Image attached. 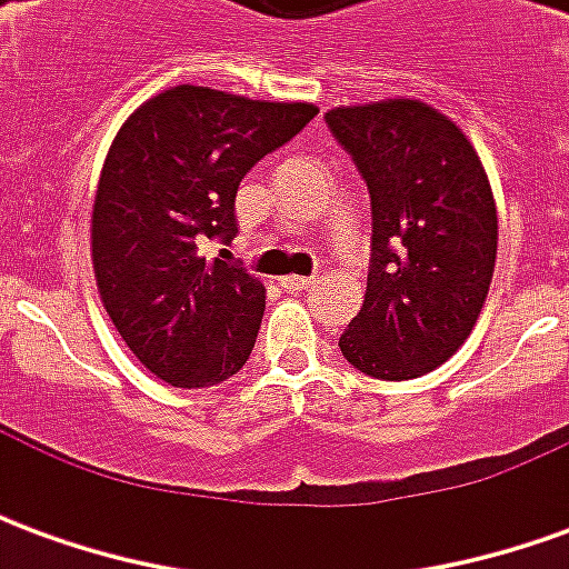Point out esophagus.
<instances>
[{"mask_svg":"<svg viewBox=\"0 0 569 569\" xmlns=\"http://www.w3.org/2000/svg\"><path fill=\"white\" fill-rule=\"evenodd\" d=\"M313 283H317V277H283L280 280L286 292H301V289H310Z\"/></svg>","mask_w":569,"mask_h":569,"instance_id":"1","label":"esophagus"}]
</instances>
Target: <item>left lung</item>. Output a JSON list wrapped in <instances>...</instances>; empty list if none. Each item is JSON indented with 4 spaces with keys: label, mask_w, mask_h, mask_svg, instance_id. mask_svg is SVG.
Instances as JSON below:
<instances>
[{
    "label": "left lung",
    "mask_w": 569,
    "mask_h": 569,
    "mask_svg": "<svg viewBox=\"0 0 569 569\" xmlns=\"http://www.w3.org/2000/svg\"><path fill=\"white\" fill-rule=\"evenodd\" d=\"M371 198L362 310L341 357L378 381H411L457 353L488 298L497 207L463 130L418 100L326 112Z\"/></svg>",
    "instance_id": "left-lung-1"
}]
</instances>
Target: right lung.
<instances>
[{"instance_id": "obj_1", "label": "right lung", "mask_w": 569, "mask_h": 569, "mask_svg": "<svg viewBox=\"0 0 569 569\" xmlns=\"http://www.w3.org/2000/svg\"><path fill=\"white\" fill-rule=\"evenodd\" d=\"M313 116L179 84L118 130L93 200V273L118 335L161 381L198 390L247 366L264 286L207 247L234 240L243 176Z\"/></svg>"}]
</instances>
